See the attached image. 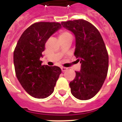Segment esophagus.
Listing matches in <instances>:
<instances>
[{
	"label": "esophagus",
	"mask_w": 122,
	"mask_h": 122,
	"mask_svg": "<svg viewBox=\"0 0 122 122\" xmlns=\"http://www.w3.org/2000/svg\"><path fill=\"white\" fill-rule=\"evenodd\" d=\"M61 69L62 70V72H65V71L67 70V68H65V67H61Z\"/></svg>",
	"instance_id": "esophagus-1"
}]
</instances>
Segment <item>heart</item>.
<instances>
[{
    "mask_svg": "<svg viewBox=\"0 0 122 122\" xmlns=\"http://www.w3.org/2000/svg\"><path fill=\"white\" fill-rule=\"evenodd\" d=\"M68 37H71L70 33H68V31H61L60 33H59V39L68 38Z\"/></svg>",
    "mask_w": 122,
    "mask_h": 122,
    "instance_id": "1",
    "label": "heart"
}]
</instances>
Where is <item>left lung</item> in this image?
Returning a JSON list of instances; mask_svg holds the SVG:
<instances>
[{"label": "left lung", "instance_id": "8db88e82", "mask_svg": "<svg viewBox=\"0 0 122 122\" xmlns=\"http://www.w3.org/2000/svg\"><path fill=\"white\" fill-rule=\"evenodd\" d=\"M61 24L74 34V56L81 64L69 84L71 93L79 100H89L99 92L107 77L109 56L104 41L97 28L86 20H68Z\"/></svg>", "mask_w": 122, "mask_h": 122}]
</instances>
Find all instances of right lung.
Wrapping results in <instances>:
<instances>
[{
  "label": "right lung",
  "instance_id": "obj_1",
  "mask_svg": "<svg viewBox=\"0 0 122 122\" xmlns=\"http://www.w3.org/2000/svg\"><path fill=\"white\" fill-rule=\"evenodd\" d=\"M61 28L58 22L34 23L23 32L16 45L13 52L16 76L34 98L43 99L51 95L61 74L59 66L42 65L40 61L46 42Z\"/></svg>",
  "mask_w": 122,
  "mask_h": 122
}]
</instances>
